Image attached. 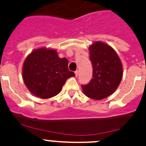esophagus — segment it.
Listing matches in <instances>:
<instances>
[{"label":"esophagus","instance_id":"34e87169","mask_svg":"<svg viewBox=\"0 0 146 146\" xmlns=\"http://www.w3.org/2000/svg\"><path fill=\"white\" fill-rule=\"evenodd\" d=\"M74 74H75V76H78V74H79V71H78V70H76V71L74 72Z\"/></svg>","mask_w":146,"mask_h":146}]
</instances>
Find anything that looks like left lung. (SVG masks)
I'll use <instances>...</instances> for the list:
<instances>
[{
    "label": "left lung",
    "mask_w": 146,
    "mask_h": 146,
    "mask_svg": "<svg viewBox=\"0 0 146 146\" xmlns=\"http://www.w3.org/2000/svg\"><path fill=\"white\" fill-rule=\"evenodd\" d=\"M89 52L93 78L82 87L86 96L101 100L113 94L119 86L123 76L122 64L114 50L105 43L96 42L90 46Z\"/></svg>",
    "instance_id": "obj_1"
}]
</instances>
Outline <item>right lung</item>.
Returning <instances> with one entry per match:
<instances>
[{
    "instance_id": "right-lung-1",
    "label": "right lung",
    "mask_w": 146,
    "mask_h": 146,
    "mask_svg": "<svg viewBox=\"0 0 146 146\" xmlns=\"http://www.w3.org/2000/svg\"><path fill=\"white\" fill-rule=\"evenodd\" d=\"M68 69V60L60 58L56 50L40 48L25 60L23 76L30 92L42 99L58 94L68 78L74 76Z\"/></svg>"
}]
</instances>
